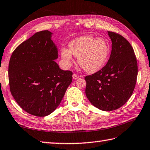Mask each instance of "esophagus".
I'll return each instance as SVG.
<instances>
[{"instance_id":"esophagus-1","label":"esophagus","mask_w":150,"mask_h":150,"mask_svg":"<svg viewBox=\"0 0 150 150\" xmlns=\"http://www.w3.org/2000/svg\"><path fill=\"white\" fill-rule=\"evenodd\" d=\"M78 78H79V75L76 74V73H74V74L73 75V79H77Z\"/></svg>"}]
</instances>
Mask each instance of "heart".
<instances>
[{
    "instance_id": "heart-1",
    "label": "heart",
    "mask_w": 150,
    "mask_h": 150,
    "mask_svg": "<svg viewBox=\"0 0 150 150\" xmlns=\"http://www.w3.org/2000/svg\"><path fill=\"white\" fill-rule=\"evenodd\" d=\"M110 48L106 40L102 38L83 36L69 43V49H62V58L67 66L71 65L73 55L79 57L80 66L86 71H95L99 69L107 60Z\"/></svg>"
}]
</instances>
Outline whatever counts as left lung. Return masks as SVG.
Masks as SVG:
<instances>
[{
	"label": "left lung",
	"instance_id": "8db88e82",
	"mask_svg": "<svg viewBox=\"0 0 150 150\" xmlns=\"http://www.w3.org/2000/svg\"><path fill=\"white\" fill-rule=\"evenodd\" d=\"M112 51L107 64L84 77L86 96L93 106L105 111L116 110L130 98L138 75L137 61L129 42L121 35L108 31Z\"/></svg>",
	"mask_w": 150,
	"mask_h": 150
}]
</instances>
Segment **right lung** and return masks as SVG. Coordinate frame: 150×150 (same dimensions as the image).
I'll return each mask as SVG.
<instances>
[{"instance_id": "right-lung-1", "label": "right lung", "mask_w": 150, "mask_h": 150, "mask_svg": "<svg viewBox=\"0 0 150 150\" xmlns=\"http://www.w3.org/2000/svg\"><path fill=\"white\" fill-rule=\"evenodd\" d=\"M49 30L36 32L21 43L8 66L10 89L19 106L36 116H46L60 105L73 73L60 69L58 50Z\"/></svg>"}]
</instances>
